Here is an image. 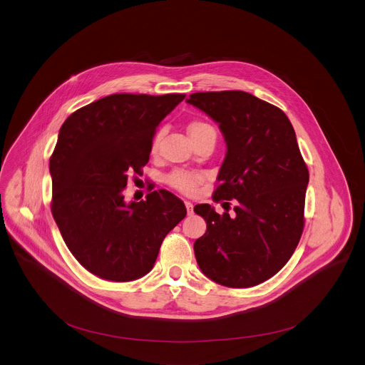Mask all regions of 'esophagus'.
I'll return each instance as SVG.
<instances>
[{"mask_svg":"<svg viewBox=\"0 0 365 365\" xmlns=\"http://www.w3.org/2000/svg\"><path fill=\"white\" fill-rule=\"evenodd\" d=\"M185 206H186V210H187V214L190 215V214H193V203L192 202H185Z\"/></svg>","mask_w":365,"mask_h":365,"instance_id":"esophagus-1","label":"esophagus"}]
</instances>
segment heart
Masks as SVG:
<instances>
[{
	"label": "heart",
	"mask_w": 365,
	"mask_h": 365,
	"mask_svg": "<svg viewBox=\"0 0 365 365\" xmlns=\"http://www.w3.org/2000/svg\"><path fill=\"white\" fill-rule=\"evenodd\" d=\"M187 133H189L192 141H196V140H199L205 135L217 137L215 128L211 124L203 123V121H192L187 127ZM162 135H163L162 131H159L158 134L154 135V138L151 141V151L153 153L159 150ZM200 182H202V176L199 173H192V172H186V170H175L168 176V183L172 187H175L179 192L186 193V195L193 193Z\"/></svg>",
	"instance_id": "b5f03b06"
}]
</instances>
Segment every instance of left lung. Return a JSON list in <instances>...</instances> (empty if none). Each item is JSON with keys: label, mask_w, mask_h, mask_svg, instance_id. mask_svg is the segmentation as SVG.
Here are the masks:
<instances>
[{"label": "left lung", "mask_w": 365, "mask_h": 365, "mask_svg": "<svg viewBox=\"0 0 365 365\" xmlns=\"http://www.w3.org/2000/svg\"><path fill=\"white\" fill-rule=\"evenodd\" d=\"M187 103L218 123L227 154L214 200L237 199L230 215L195 206L206 232L193 244L202 273L227 287L273 277L294 252L302 231L309 172L286 114L242 91L196 92Z\"/></svg>", "instance_id": "8db88e82"}]
</instances>
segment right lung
Here are the masks:
<instances>
[{"mask_svg": "<svg viewBox=\"0 0 365 365\" xmlns=\"http://www.w3.org/2000/svg\"><path fill=\"white\" fill-rule=\"evenodd\" d=\"M185 93H114L63 123L48 169L51 214L73 257L92 274L131 282L154 266L165 237L186 217L173 193L125 202L128 173L147 165L155 128Z\"/></svg>", "mask_w": 365, "mask_h": 365, "instance_id": "1", "label": "right lung"}]
</instances>
